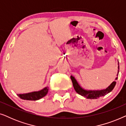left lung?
<instances>
[{
	"label": "left lung",
	"instance_id": "1",
	"mask_svg": "<svg viewBox=\"0 0 126 126\" xmlns=\"http://www.w3.org/2000/svg\"><path fill=\"white\" fill-rule=\"evenodd\" d=\"M119 65V63H118ZM119 66H118V72L117 76H118L119 74ZM70 79H71L72 83H73V85L74 88H75L76 92L77 94H79L80 95H81L84 97H87V99H96L98 98L101 97V96H105L108 93H110L111 91H112V89L114 88L115 85H116V81L112 82V84L110 85L108 88H107L106 89H103V90L100 91H86L84 90V89H82L80 85H79V84L77 83V81L76 80L75 77L71 76H70ZM118 79V77H116L115 80Z\"/></svg>",
	"mask_w": 126,
	"mask_h": 126
}]
</instances>
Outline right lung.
I'll list each match as a JSON object with an SVG mask.
<instances>
[{
    "label": "right lung",
    "mask_w": 126,
    "mask_h": 126,
    "mask_svg": "<svg viewBox=\"0 0 126 126\" xmlns=\"http://www.w3.org/2000/svg\"><path fill=\"white\" fill-rule=\"evenodd\" d=\"M49 88L48 87H45L42 90L38 91V92H32L28 94H18V96L20 99L27 100H37L46 96L47 94Z\"/></svg>",
    "instance_id": "obj_1"
}]
</instances>
